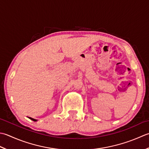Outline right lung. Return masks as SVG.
Wrapping results in <instances>:
<instances>
[{"mask_svg": "<svg viewBox=\"0 0 149 149\" xmlns=\"http://www.w3.org/2000/svg\"><path fill=\"white\" fill-rule=\"evenodd\" d=\"M30 118V119H31V120H33V121H36V120H35V119H33V118Z\"/></svg>", "mask_w": 149, "mask_h": 149, "instance_id": "right-lung-1", "label": "right lung"}]
</instances>
